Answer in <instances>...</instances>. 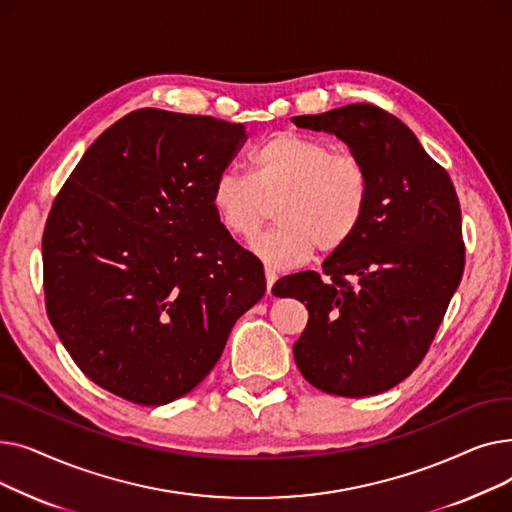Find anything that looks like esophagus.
<instances>
[{
	"mask_svg": "<svg viewBox=\"0 0 512 512\" xmlns=\"http://www.w3.org/2000/svg\"><path fill=\"white\" fill-rule=\"evenodd\" d=\"M278 280V272L276 270H272V267H265V284H267V294L272 292V286H274V282Z\"/></svg>",
	"mask_w": 512,
	"mask_h": 512,
	"instance_id": "1",
	"label": "esophagus"
}]
</instances>
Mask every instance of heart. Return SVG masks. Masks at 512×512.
<instances>
[{"label": "heart", "mask_w": 512, "mask_h": 512, "mask_svg": "<svg viewBox=\"0 0 512 512\" xmlns=\"http://www.w3.org/2000/svg\"><path fill=\"white\" fill-rule=\"evenodd\" d=\"M251 176L222 172L211 186L220 224L253 238L278 205L280 228L259 236L251 251L270 267L307 261L315 249L334 253L359 230L369 182L355 157L315 137L278 132L251 153Z\"/></svg>", "instance_id": "obj_1"}]
</instances>
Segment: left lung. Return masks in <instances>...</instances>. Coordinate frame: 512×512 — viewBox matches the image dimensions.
I'll return each instance as SVG.
<instances>
[{"label":"left lung","mask_w":512,"mask_h":512,"mask_svg":"<svg viewBox=\"0 0 512 512\" xmlns=\"http://www.w3.org/2000/svg\"><path fill=\"white\" fill-rule=\"evenodd\" d=\"M292 122L346 143L369 182L365 218L324 274H290L272 288L309 311L294 361L328 394L386 392L421 363L461 284L459 197L413 130L382 107L355 103Z\"/></svg>","instance_id":"1"}]
</instances>
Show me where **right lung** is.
<instances>
[{
    "label": "right lung",
    "mask_w": 512,
    "mask_h": 512,
    "mask_svg": "<svg viewBox=\"0 0 512 512\" xmlns=\"http://www.w3.org/2000/svg\"><path fill=\"white\" fill-rule=\"evenodd\" d=\"M242 124L139 110L85 151L43 232L45 305L89 380L137 405L191 392L265 294L261 261L220 224L211 186Z\"/></svg>",
    "instance_id": "right-lung-1"
}]
</instances>
